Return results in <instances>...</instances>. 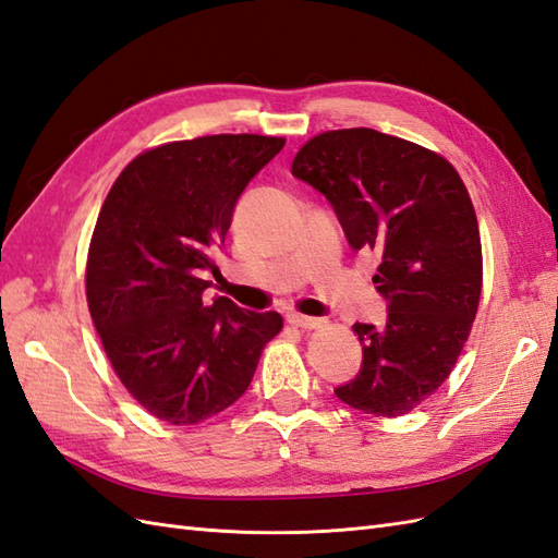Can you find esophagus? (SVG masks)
I'll return each instance as SVG.
<instances>
[{"mask_svg":"<svg viewBox=\"0 0 558 558\" xmlns=\"http://www.w3.org/2000/svg\"><path fill=\"white\" fill-rule=\"evenodd\" d=\"M288 320L294 328H320L323 320L314 316H304V314H288Z\"/></svg>","mask_w":558,"mask_h":558,"instance_id":"1","label":"esophagus"}]
</instances>
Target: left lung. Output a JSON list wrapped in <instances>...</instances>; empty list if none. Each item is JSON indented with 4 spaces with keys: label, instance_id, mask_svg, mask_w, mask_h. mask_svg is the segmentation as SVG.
I'll return each mask as SVG.
<instances>
[{
    "label": "left lung",
    "instance_id": "left-lung-1",
    "mask_svg": "<svg viewBox=\"0 0 558 558\" xmlns=\"http://www.w3.org/2000/svg\"><path fill=\"white\" fill-rule=\"evenodd\" d=\"M292 175L332 206L349 247L380 256L385 326L354 323L364 364L335 387L356 411L395 418L430 397L469 340L483 290L477 218L447 159L371 128L320 133Z\"/></svg>",
    "mask_w": 558,
    "mask_h": 558
}]
</instances>
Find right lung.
<instances>
[{"label":"right lung","instance_id":"add662e5","mask_svg":"<svg viewBox=\"0 0 558 558\" xmlns=\"http://www.w3.org/2000/svg\"><path fill=\"white\" fill-rule=\"evenodd\" d=\"M282 147L264 135L171 142L128 163L101 206L89 316L125 390L159 421L192 425L235 404L282 328L276 311L204 302L240 194Z\"/></svg>","mask_w":558,"mask_h":558}]
</instances>
